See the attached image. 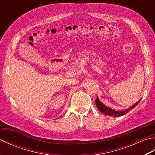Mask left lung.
Here are the masks:
<instances>
[{"instance_id": "obj_1", "label": "left lung", "mask_w": 155, "mask_h": 155, "mask_svg": "<svg viewBox=\"0 0 155 155\" xmlns=\"http://www.w3.org/2000/svg\"><path fill=\"white\" fill-rule=\"evenodd\" d=\"M140 100L141 99H140L139 101L137 102L135 104H133V106H131L130 108H128L127 109L124 110H122V111L115 110L114 109H113V108L105 106L102 102H101L98 97H97L96 100H95V103H96L98 109L99 110L101 113L104 114L105 115H108V116H111V117H121V116H123V115H124L125 114H127V113H128L130 110L133 109V108L135 107L138 104H139Z\"/></svg>"}]
</instances>
